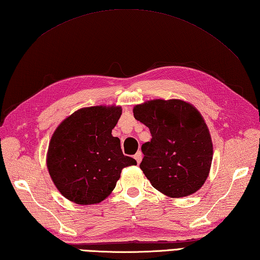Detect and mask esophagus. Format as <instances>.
<instances>
[{
    "label": "esophagus",
    "mask_w": 260,
    "mask_h": 260,
    "mask_svg": "<svg viewBox=\"0 0 260 260\" xmlns=\"http://www.w3.org/2000/svg\"><path fill=\"white\" fill-rule=\"evenodd\" d=\"M135 158H136V161H137V163L139 165L140 163V161H142V158H143V154H142V152H137L135 154Z\"/></svg>",
    "instance_id": "esophagus-1"
}]
</instances>
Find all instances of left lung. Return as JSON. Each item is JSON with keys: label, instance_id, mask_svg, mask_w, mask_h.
Masks as SVG:
<instances>
[{"label": "left lung", "instance_id": "1", "mask_svg": "<svg viewBox=\"0 0 260 260\" xmlns=\"http://www.w3.org/2000/svg\"><path fill=\"white\" fill-rule=\"evenodd\" d=\"M134 116L151 131L143 144L140 169L154 188L169 198L192 195L209 176L213 146L208 125L192 104L153 99L134 107Z\"/></svg>", "mask_w": 260, "mask_h": 260}]
</instances>
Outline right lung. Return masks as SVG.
I'll return each mask as SVG.
<instances>
[{"mask_svg":"<svg viewBox=\"0 0 260 260\" xmlns=\"http://www.w3.org/2000/svg\"><path fill=\"white\" fill-rule=\"evenodd\" d=\"M121 106L77 109L57 126L49 143L47 167L63 198L81 206L104 201L115 188L123 168L137 161L123 155L112 130Z\"/></svg>","mask_w":260,"mask_h":260,"instance_id":"obj_1","label":"right lung"}]
</instances>
